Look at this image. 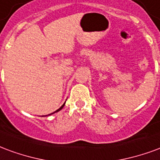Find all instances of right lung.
Instances as JSON below:
<instances>
[{
	"instance_id": "obj_1",
	"label": "right lung",
	"mask_w": 160,
	"mask_h": 160,
	"mask_svg": "<svg viewBox=\"0 0 160 160\" xmlns=\"http://www.w3.org/2000/svg\"><path fill=\"white\" fill-rule=\"evenodd\" d=\"M65 104H66V102H65V103H64V104H63L62 106H61V107H59V109H58V110H56L55 112H59V111L61 110V109H62L63 107H64V106H65ZM54 112H53V113H54ZM53 113H50V114H48V115H51V114H53Z\"/></svg>"
}]
</instances>
